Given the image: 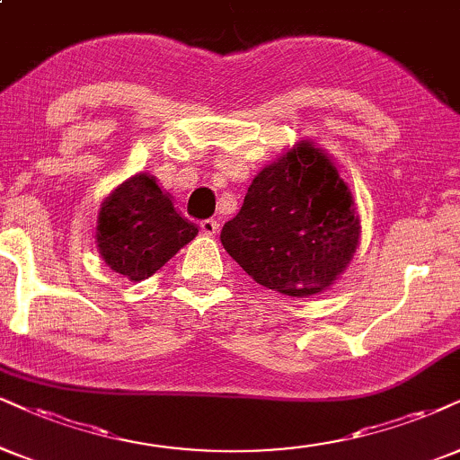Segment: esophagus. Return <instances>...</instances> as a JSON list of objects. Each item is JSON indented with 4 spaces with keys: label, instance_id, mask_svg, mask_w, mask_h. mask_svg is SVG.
<instances>
[{
    "label": "esophagus",
    "instance_id": "esophagus-1",
    "mask_svg": "<svg viewBox=\"0 0 460 460\" xmlns=\"http://www.w3.org/2000/svg\"><path fill=\"white\" fill-rule=\"evenodd\" d=\"M200 230L204 232V234H208V236L217 234V232H219V221L217 219H204L202 224H200Z\"/></svg>",
    "mask_w": 460,
    "mask_h": 460
}]
</instances>
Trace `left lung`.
<instances>
[{"mask_svg":"<svg viewBox=\"0 0 460 460\" xmlns=\"http://www.w3.org/2000/svg\"><path fill=\"white\" fill-rule=\"evenodd\" d=\"M358 236L348 185L324 153L300 143L252 181L221 245L260 286L309 296L343 273Z\"/></svg>","mask_w":460,"mask_h":460,"instance_id":"8db88e82","label":"left lung"}]
</instances>
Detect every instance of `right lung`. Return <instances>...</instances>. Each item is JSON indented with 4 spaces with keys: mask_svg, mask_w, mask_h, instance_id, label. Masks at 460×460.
<instances>
[{
    "mask_svg": "<svg viewBox=\"0 0 460 460\" xmlns=\"http://www.w3.org/2000/svg\"><path fill=\"white\" fill-rule=\"evenodd\" d=\"M198 228L174 211L149 174H136L102 204L98 247L104 262L129 281H143L160 270Z\"/></svg>",
    "mask_w": 460,
    "mask_h": 460,
    "instance_id": "add662e5",
    "label": "right lung"
}]
</instances>
